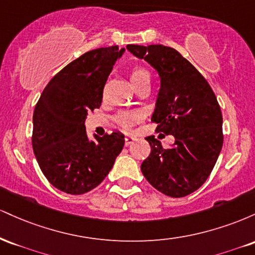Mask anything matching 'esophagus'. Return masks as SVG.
<instances>
[{"mask_svg": "<svg viewBox=\"0 0 255 255\" xmlns=\"http://www.w3.org/2000/svg\"><path fill=\"white\" fill-rule=\"evenodd\" d=\"M136 140V137L135 136H133V135H127L125 137V144H126V146H128V145H130L131 142H134Z\"/></svg>", "mask_w": 255, "mask_h": 255, "instance_id": "1", "label": "esophagus"}]
</instances>
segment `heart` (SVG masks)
Here are the masks:
<instances>
[{
  "mask_svg": "<svg viewBox=\"0 0 255 255\" xmlns=\"http://www.w3.org/2000/svg\"><path fill=\"white\" fill-rule=\"evenodd\" d=\"M129 79L130 83L133 84V86L136 90L139 87L144 86V85H150L151 81L150 73L146 71L145 68H141V67H135V68L131 69L129 73ZM140 119H141V116L135 111H121V113L116 114L114 121L116 122L119 127L124 128V129H130L134 125L140 121Z\"/></svg>",
  "mask_w": 255,
  "mask_h": 255,
  "instance_id": "obj_1",
  "label": "heart"
}]
</instances>
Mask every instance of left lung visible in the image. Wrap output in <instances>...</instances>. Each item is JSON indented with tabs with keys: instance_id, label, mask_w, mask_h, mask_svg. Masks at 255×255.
<instances>
[{
	"instance_id": "left-lung-1",
	"label": "left lung",
	"mask_w": 255,
	"mask_h": 255,
	"mask_svg": "<svg viewBox=\"0 0 255 255\" xmlns=\"http://www.w3.org/2000/svg\"><path fill=\"white\" fill-rule=\"evenodd\" d=\"M127 49L159 74L152 121L158 125L157 131L175 137L170 148L163 147L153 135L146 137L151 152L142 162L141 172L163 194L186 197L203 186L221 153V107L206 79L177 50L162 44H128Z\"/></svg>"
}]
</instances>
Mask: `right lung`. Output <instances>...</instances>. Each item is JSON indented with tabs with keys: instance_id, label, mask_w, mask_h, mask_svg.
Here are the masks:
<instances>
[{
	"instance_id": "right-lung-1",
	"label": "right lung",
	"mask_w": 255,
	"mask_h": 255,
	"mask_svg": "<svg viewBox=\"0 0 255 255\" xmlns=\"http://www.w3.org/2000/svg\"><path fill=\"white\" fill-rule=\"evenodd\" d=\"M118 45L85 52L49 81L33 113L32 147L46 180L55 188L79 195L107 177L125 145L121 133L87 139L85 119L98 109Z\"/></svg>"
}]
</instances>
